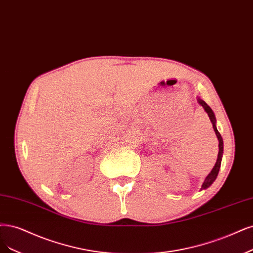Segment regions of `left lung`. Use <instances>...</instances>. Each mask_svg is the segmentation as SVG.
<instances>
[{
  "label": "left lung",
  "mask_w": 253,
  "mask_h": 253,
  "mask_svg": "<svg viewBox=\"0 0 253 253\" xmlns=\"http://www.w3.org/2000/svg\"><path fill=\"white\" fill-rule=\"evenodd\" d=\"M198 102H199L200 106L203 107V109L205 110V112L208 114V117H210V119H211V121L212 127H213L214 132H215V135H216V137H217V140H219V154H217V159H216V162H215V164H214L213 169H211V171L210 173H208L207 177L205 178V180H204V182H203L202 187H201V190H203V189H206V188L210 187V186L212 184V183L214 182V180L216 179V177H217V173H219V170H220V168H221V162H222V157H223V146H224V144H223V138H222L221 134L219 133V130H217V128H216V126H215L216 119H215L214 113L212 112L211 108L210 106H208V104H207L204 100H202L201 98H200V97H198Z\"/></svg>",
  "instance_id": "left-lung-1"
}]
</instances>
